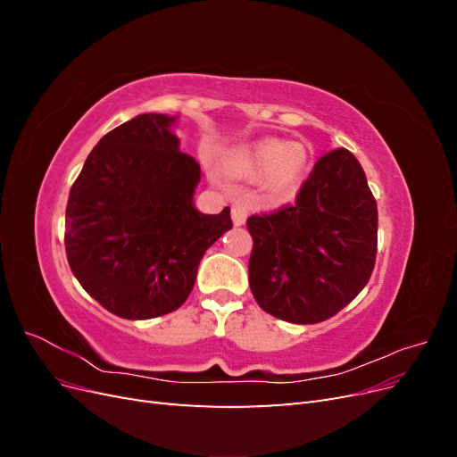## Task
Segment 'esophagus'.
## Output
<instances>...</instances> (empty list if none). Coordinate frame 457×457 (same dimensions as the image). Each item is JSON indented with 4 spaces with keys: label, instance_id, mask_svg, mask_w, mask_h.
<instances>
[{
    "label": "esophagus",
    "instance_id": "esophagus-1",
    "mask_svg": "<svg viewBox=\"0 0 457 457\" xmlns=\"http://www.w3.org/2000/svg\"><path fill=\"white\" fill-rule=\"evenodd\" d=\"M247 219V205L244 202L232 204V220L237 227H242Z\"/></svg>",
    "mask_w": 457,
    "mask_h": 457
}]
</instances>
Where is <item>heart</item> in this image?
<instances>
[{"mask_svg":"<svg viewBox=\"0 0 457 457\" xmlns=\"http://www.w3.org/2000/svg\"><path fill=\"white\" fill-rule=\"evenodd\" d=\"M307 165V150L299 143L269 139L252 148L237 150L227 160V168L237 177L257 179L265 175L267 190L287 195L294 190Z\"/></svg>","mask_w":457,"mask_h":457,"instance_id":"b5f03b06","label":"heart"}]
</instances>
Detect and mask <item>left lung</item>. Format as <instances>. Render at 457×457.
I'll return each mask as SVG.
<instances>
[{
    "mask_svg": "<svg viewBox=\"0 0 457 457\" xmlns=\"http://www.w3.org/2000/svg\"><path fill=\"white\" fill-rule=\"evenodd\" d=\"M250 287L280 320L318 324L368 284L378 253V204L347 148L318 158L295 202L252 215Z\"/></svg>",
    "mask_w": 457,
    "mask_h": 457,
    "instance_id": "8db88e82",
    "label": "left lung"
}]
</instances>
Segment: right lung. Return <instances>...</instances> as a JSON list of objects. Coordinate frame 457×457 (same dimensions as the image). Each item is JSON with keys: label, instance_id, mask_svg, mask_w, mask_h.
Instances as JSON below:
<instances>
[{"label": "right lung", "instance_id": "right-lung-1", "mask_svg": "<svg viewBox=\"0 0 457 457\" xmlns=\"http://www.w3.org/2000/svg\"><path fill=\"white\" fill-rule=\"evenodd\" d=\"M175 116L141 114L106 133L66 204L64 245L81 287L128 320L177 311L200 259L232 228L230 207H195L200 163L179 150Z\"/></svg>", "mask_w": 457, "mask_h": 457}]
</instances>
